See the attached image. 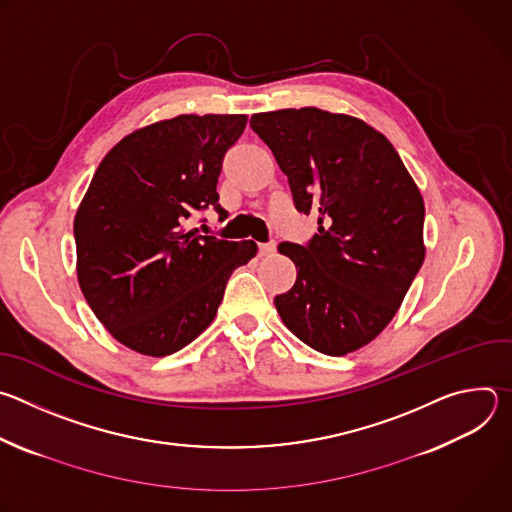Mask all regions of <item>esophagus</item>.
<instances>
[{
    "label": "esophagus",
    "instance_id": "obj_1",
    "mask_svg": "<svg viewBox=\"0 0 512 512\" xmlns=\"http://www.w3.org/2000/svg\"><path fill=\"white\" fill-rule=\"evenodd\" d=\"M275 253V241H269V243H259V255L263 257H269Z\"/></svg>",
    "mask_w": 512,
    "mask_h": 512
}]
</instances>
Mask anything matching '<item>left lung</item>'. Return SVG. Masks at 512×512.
Wrapping results in <instances>:
<instances>
[{
	"label": "left lung",
	"mask_w": 512,
	"mask_h": 512,
	"mask_svg": "<svg viewBox=\"0 0 512 512\" xmlns=\"http://www.w3.org/2000/svg\"><path fill=\"white\" fill-rule=\"evenodd\" d=\"M287 176L300 212L318 214L306 243H281L298 267L275 296L302 342L342 356L377 338L397 314L423 257V198L391 141L364 121L316 107L251 117Z\"/></svg>",
	"instance_id": "obj_1"
}]
</instances>
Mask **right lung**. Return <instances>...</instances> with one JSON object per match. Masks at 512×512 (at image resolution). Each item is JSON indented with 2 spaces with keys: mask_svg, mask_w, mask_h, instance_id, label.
I'll return each instance as SVG.
<instances>
[{
  "mask_svg": "<svg viewBox=\"0 0 512 512\" xmlns=\"http://www.w3.org/2000/svg\"><path fill=\"white\" fill-rule=\"evenodd\" d=\"M247 115H178L123 137L99 164L75 216L77 275L99 322L127 348L166 356L214 320L253 241L188 231L218 204L216 182Z\"/></svg>",
  "mask_w": 512,
  "mask_h": 512,
  "instance_id": "obj_1",
  "label": "right lung"
}]
</instances>
